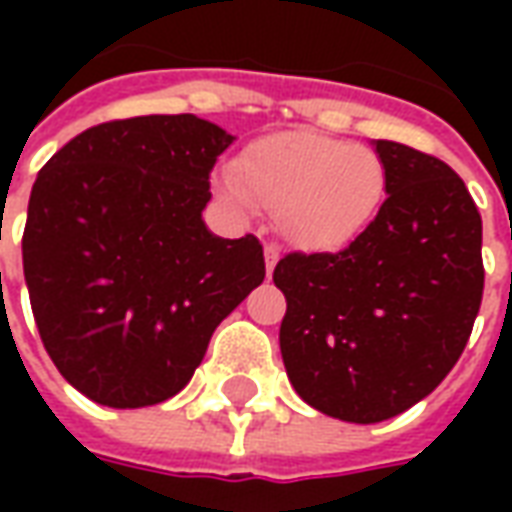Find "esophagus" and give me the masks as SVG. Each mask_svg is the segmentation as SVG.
<instances>
[{
	"instance_id": "esophagus-1",
	"label": "esophagus",
	"mask_w": 512,
	"mask_h": 512,
	"mask_svg": "<svg viewBox=\"0 0 512 512\" xmlns=\"http://www.w3.org/2000/svg\"><path fill=\"white\" fill-rule=\"evenodd\" d=\"M266 274L271 277L274 274V266H277V260H279V246L277 244H266Z\"/></svg>"
}]
</instances>
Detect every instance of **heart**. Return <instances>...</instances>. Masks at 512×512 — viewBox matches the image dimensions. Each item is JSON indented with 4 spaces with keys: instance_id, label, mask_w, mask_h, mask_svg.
I'll use <instances>...</instances> for the list:
<instances>
[{
    "instance_id": "b5f03b06",
    "label": "heart",
    "mask_w": 512,
    "mask_h": 512,
    "mask_svg": "<svg viewBox=\"0 0 512 512\" xmlns=\"http://www.w3.org/2000/svg\"><path fill=\"white\" fill-rule=\"evenodd\" d=\"M213 194L235 213L277 208L279 233L304 252H340L376 222L386 167L373 147L296 128L249 142Z\"/></svg>"
}]
</instances>
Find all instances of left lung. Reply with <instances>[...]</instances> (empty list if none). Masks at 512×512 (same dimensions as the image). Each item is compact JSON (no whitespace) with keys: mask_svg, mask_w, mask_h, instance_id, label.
Instances as JSON below:
<instances>
[{"mask_svg":"<svg viewBox=\"0 0 512 512\" xmlns=\"http://www.w3.org/2000/svg\"><path fill=\"white\" fill-rule=\"evenodd\" d=\"M386 200L354 244L285 255L279 348L304 403L343 422H384L450 373L483 301V219L463 180L414 147L373 139Z\"/></svg>","mask_w":512,"mask_h":512,"instance_id":"left-lung-1","label":"left lung"}]
</instances>
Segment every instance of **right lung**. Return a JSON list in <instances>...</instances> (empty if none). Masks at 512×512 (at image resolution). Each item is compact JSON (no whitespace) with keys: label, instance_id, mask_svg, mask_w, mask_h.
Masks as SVG:
<instances>
[{"label":"right lung","instance_id":"obj_1","mask_svg":"<svg viewBox=\"0 0 512 512\" xmlns=\"http://www.w3.org/2000/svg\"><path fill=\"white\" fill-rule=\"evenodd\" d=\"M233 139L194 115L131 117L73 136L38 172L21 241L32 315L62 378L95 403L178 395L266 277L255 235L202 222Z\"/></svg>","mask_w":512,"mask_h":512}]
</instances>
